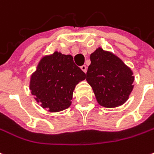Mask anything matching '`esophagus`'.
Wrapping results in <instances>:
<instances>
[{"label": "esophagus", "mask_w": 154, "mask_h": 154, "mask_svg": "<svg viewBox=\"0 0 154 154\" xmlns=\"http://www.w3.org/2000/svg\"><path fill=\"white\" fill-rule=\"evenodd\" d=\"M81 69H82V70L84 71V73H86V71H87V66H86V65H83V66H81Z\"/></svg>", "instance_id": "obj_1"}]
</instances>
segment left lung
<instances>
[{"mask_svg":"<svg viewBox=\"0 0 154 154\" xmlns=\"http://www.w3.org/2000/svg\"><path fill=\"white\" fill-rule=\"evenodd\" d=\"M86 80L97 101L105 108L122 105L128 99L134 81L133 71L121 58L101 47L90 54Z\"/></svg>","mask_w":154,"mask_h":154,"instance_id":"8db88e82","label":"left lung"}]
</instances>
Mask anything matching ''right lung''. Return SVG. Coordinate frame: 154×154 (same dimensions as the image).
<instances>
[{
	"instance_id": "obj_1",
	"label": "right lung",
	"mask_w": 154,
	"mask_h": 154,
	"mask_svg": "<svg viewBox=\"0 0 154 154\" xmlns=\"http://www.w3.org/2000/svg\"><path fill=\"white\" fill-rule=\"evenodd\" d=\"M84 79L85 73L75 64L71 55L55 51L41 58L31 76L29 88L42 108L58 112L70 107L73 90Z\"/></svg>"
}]
</instances>
